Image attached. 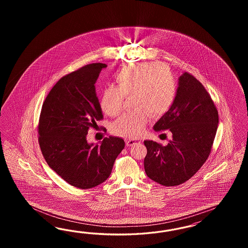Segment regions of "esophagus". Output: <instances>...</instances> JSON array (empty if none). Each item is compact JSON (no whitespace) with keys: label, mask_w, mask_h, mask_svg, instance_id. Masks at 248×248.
<instances>
[{"label":"esophagus","mask_w":248,"mask_h":248,"mask_svg":"<svg viewBox=\"0 0 248 248\" xmlns=\"http://www.w3.org/2000/svg\"><path fill=\"white\" fill-rule=\"evenodd\" d=\"M141 141L138 140V139H126L125 140V143L127 144L128 146H132L134 145L135 143H140Z\"/></svg>","instance_id":"obj_1"}]
</instances>
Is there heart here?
<instances>
[{"label": "heart", "mask_w": 248, "mask_h": 248, "mask_svg": "<svg viewBox=\"0 0 248 248\" xmlns=\"http://www.w3.org/2000/svg\"><path fill=\"white\" fill-rule=\"evenodd\" d=\"M116 87H106L101 95L102 110L117 116L124 108V97H131L135 108L114 122L113 132L123 137L141 135L149 118H158L172 107L176 95V82L171 70L157 62H145L122 68L114 77Z\"/></svg>", "instance_id": "obj_1"}]
</instances>
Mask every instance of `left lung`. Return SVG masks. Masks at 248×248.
<instances>
[{"instance_id":"obj_1","label":"left lung","mask_w":248,"mask_h":248,"mask_svg":"<svg viewBox=\"0 0 248 248\" xmlns=\"http://www.w3.org/2000/svg\"><path fill=\"white\" fill-rule=\"evenodd\" d=\"M217 125V109L210 94L194 75L184 73L172 107L154 126L156 132L169 130L173 139L165 146L143 142L147 176L165 186L189 180L209 156Z\"/></svg>"}]
</instances>
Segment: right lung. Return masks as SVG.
Masks as SVG:
<instances>
[{
	"label": "right lung",
	"mask_w": 248,
	"mask_h": 248,
	"mask_svg": "<svg viewBox=\"0 0 248 248\" xmlns=\"http://www.w3.org/2000/svg\"><path fill=\"white\" fill-rule=\"evenodd\" d=\"M106 66L91 63L62 76L45 98L40 114L38 142L46 163L80 189L104 183L124 148L119 137H105L100 145L86 140L88 130L104 118L94 83Z\"/></svg>",
	"instance_id": "right-lung-1"
}]
</instances>
